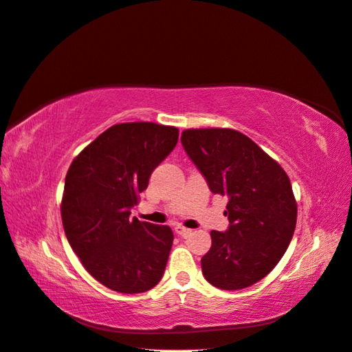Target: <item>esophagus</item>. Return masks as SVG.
<instances>
[{"label":"esophagus","mask_w":352,"mask_h":352,"mask_svg":"<svg viewBox=\"0 0 352 352\" xmlns=\"http://www.w3.org/2000/svg\"><path fill=\"white\" fill-rule=\"evenodd\" d=\"M175 232L177 233V235H179L180 238H189L190 235H192V230L188 229V228L180 226V225H177V226L175 228Z\"/></svg>","instance_id":"1"}]
</instances>
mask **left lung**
<instances>
[{"label": "left lung", "mask_w": 352, "mask_h": 352, "mask_svg": "<svg viewBox=\"0 0 352 352\" xmlns=\"http://www.w3.org/2000/svg\"><path fill=\"white\" fill-rule=\"evenodd\" d=\"M180 141L211 192L228 197L229 228L211 230L202 274L223 291L257 283L280 261L294 236L296 201L289 177L238 131L188 129Z\"/></svg>", "instance_id": "obj_1"}]
</instances>
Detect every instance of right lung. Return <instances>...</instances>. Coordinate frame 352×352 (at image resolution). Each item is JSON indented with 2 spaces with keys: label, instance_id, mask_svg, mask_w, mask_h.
<instances>
[{
  "label": "right lung",
  "instance_id": "add662e5",
  "mask_svg": "<svg viewBox=\"0 0 352 352\" xmlns=\"http://www.w3.org/2000/svg\"><path fill=\"white\" fill-rule=\"evenodd\" d=\"M177 138L173 126L114 124L69 167L61 201L67 241L92 278L116 292L141 294L163 278L172 229L129 216Z\"/></svg>",
  "mask_w": 352,
  "mask_h": 352
}]
</instances>
